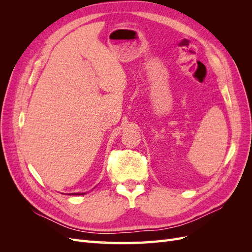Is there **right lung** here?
<instances>
[{
    "label": "right lung",
    "instance_id": "1",
    "mask_svg": "<svg viewBox=\"0 0 252 252\" xmlns=\"http://www.w3.org/2000/svg\"><path fill=\"white\" fill-rule=\"evenodd\" d=\"M69 194H72V195H81V194H86V192H82V193H69Z\"/></svg>",
    "mask_w": 252,
    "mask_h": 252
}]
</instances>
